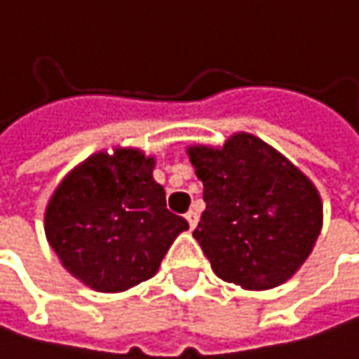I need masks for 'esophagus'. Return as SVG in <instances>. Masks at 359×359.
Here are the masks:
<instances>
[{
	"label": "esophagus",
	"instance_id": "obj_1",
	"mask_svg": "<svg viewBox=\"0 0 359 359\" xmlns=\"http://www.w3.org/2000/svg\"><path fill=\"white\" fill-rule=\"evenodd\" d=\"M187 222H189V225H191V229H195V225H197V222H199V213L195 211V209H191V211H187Z\"/></svg>",
	"mask_w": 359,
	"mask_h": 359
}]
</instances>
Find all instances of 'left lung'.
Returning a JSON list of instances; mask_svg holds the SVG:
<instances>
[{"instance_id":"8db88e82","label":"left lung","mask_w":359,"mask_h":359,"mask_svg":"<svg viewBox=\"0 0 359 359\" xmlns=\"http://www.w3.org/2000/svg\"><path fill=\"white\" fill-rule=\"evenodd\" d=\"M203 180L205 211L193 231L213 272L248 290L283 285L319 238L315 184L266 142L231 136L222 150L189 148Z\"/></svg>"}]
</instances>
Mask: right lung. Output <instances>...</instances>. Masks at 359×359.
<instances>
[{
	"label": "right lung",
	"instance_id": "obj_1",
	"mask_svg": "<svg viewBox=\"0 0 359 359\" xmlns=\"http://www.w3.org/2000/svg\"><path fill=\"white\" fill-rule=\"evenodd\" d=\"M154 158L140 150L95 154L54 191L46 238L62 266L99 292H119L152 278L184 217L166 209L152 179Z\"/></svg>",
	"mask_w": 359,
	"mask_h": 359
}]
</instances>
